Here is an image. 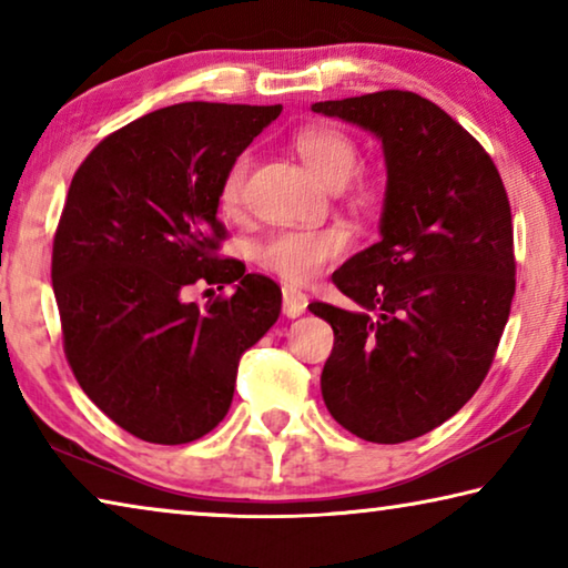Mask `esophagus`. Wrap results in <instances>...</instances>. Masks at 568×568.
Masks as SVG:
<instances>
[{"label": "esophagus", "instance_id": "1", "mask_svg": "<svg viewBox=\"0 0 568 568\" xmlns=\"http://www.w3.org/2000/svg\"><path fill=\"white\" fill-rule=\"evenodd\" d=\"M307 307V295L293 285L283 287V313L287 318H301Z\"/></svg>", "mask_w": 568, "mask_h": 568}]
</instances>
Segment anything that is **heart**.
Wrapping results in <instances>:
<instances>
[{"label": "heart", "instance_id": "1", "mask_svg": "<svg viewBox=\"0 0 568 568\" xmlns=\"http://www.w3.org/2000/svg\"><path fill=\"white\" fill-rule=\"evenodd\" d=\"M295 150L307 170L325 185L338 190L348 182L361 165V150L348 132L331 124L305 128L295 138ZM250 160L237 155L225 170L220 182V203L225 210H235L243 197ZM351 237L343 227L323 230H277L253 247L255 263L275 273L287 283L303 285L318 277L325 267L348 253Z\"/></svg>", "mask_w": 568, "mask_h": 568}]
</instances>
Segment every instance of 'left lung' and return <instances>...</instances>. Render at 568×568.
Here are the masks:
<instances>
[{
    "label": "left lung",
    "mask_w": 568,
    "mask_h": 568,
    "mask_svg": "<svg viewBox=\"0 0 568 568\" xmlns=\"http://www.w3.org/2000/svg\"><path fill=\"white\" fill-rule=\"evenodd\" d=\"M383 142L381 240L333 273L358 311L311 303L333 328L321 390L363 440L403 444L464 408L484 383L516 291L501 175L476 138L416 92L315 102Z\"/></svg>",
    "instance_id": "obj_1"
}]
</instances>
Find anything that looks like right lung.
Listing matches in <instances>:
<instances>
[{
  "label": "right lung",
  "instance_id": "1",
  "mask_svg": "<svg viewBox=\"0 0 568 568\" xmlns=\"http://www.w3.org/2000/svg\"><path fill=\"white\" fill-rule=\"evenodd\" d=\"M281 104L182 102L124 124L74 172L52 245L64 355L104 416L148 444L210 434L240 355L281 315V287L220 257V182ZM197 280L236 283L205 308Z\"/></svg>",
  "mask_w": 568,
  "mask_h": 568
}]
</instances>
